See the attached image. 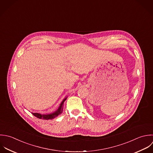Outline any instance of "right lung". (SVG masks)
I'll use <instances>...</instances> for the list:
<instances>
[{
  "label": "right lung",
  "mask_w": 153,
  "mask_h": 153,
  "mask_svg": "<svg viewBox=\"0 0 153 153\" xmlns=\"http://www.w3.org/2000/svg\"><path fill=\"white\" fill-rule=\"evenodd\" d=\"M67 97H65L62 101L61 102L59 107L58 108V109L50 114H42L40 113H31L35 117L40 119H43V120H49V119H53L55 117H56L60 115L62 113V110H63V107H64V102L65 101L67 100Z\"/></svg>",
  "instance_id": "obj_1"
}]
</instances>
